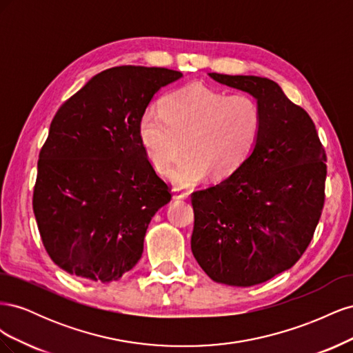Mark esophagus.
<instances>
[{"instance_id":"esophagus-1","label":"esophagus","mask_w":353,"mask_h":353,"mask_svg":"<svg viewBox=\"0 0 353 353\" xmlns=\"http://www.w3.org/2000/svg\"><path fill=\"white\" fill-rule=\"evenodd\" d=\"M172 191H174V199H176V200L187 199V197H188V194H190V191L183 190V188H179V187H175Z\"/></svg>"}]
</instances>
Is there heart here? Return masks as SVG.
<instances>
[{"instance_id":"heart-1","label":"heart","mask_w":353,"mask_h":353,"mask_svg":"<svg viewBox=\"0 0 353 353\" xmlns=\"http://www.w3.org/2000/svg\"><path fill=\"white\" fill-rule=\"evenodd\" d=\"M262 130V110L252 95L190 83L166 94L160 109L150 108L140 122L144 152L159 172H166L181 150L170 178L193 185L206 176H223L249 156Z\"/></svg>"}]
</instances>
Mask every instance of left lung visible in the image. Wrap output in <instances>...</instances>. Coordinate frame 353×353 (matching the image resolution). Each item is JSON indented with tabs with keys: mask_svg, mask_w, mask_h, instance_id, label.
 Instances as JSON below:
<instances>
[{
	"mask_svg": "<svg viewBox=\"0 0 353 353\" xmlns=\"http://www.w3.org/2000/svg\"><path fill=\"white\" fill-rule=\"evenodd\" d=\"M209 74L258 100L262 130L236 172L191 194V250L213 281L250 287L292 268L307 249L325 201L327 156L311 116L279 83Z\"/></svg>",
	"mask_w": 353,
	"mask_h": 353,
	"instance_id": "obj_1",
	"label": "left lung"
}]
</instances>
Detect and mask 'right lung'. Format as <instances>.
<instances>
[{
    "label": "right lung",
    "instance_id": "obj_1",
    "mask_svg": "<svg viewBox=\"0 0 353 353\" xmlns=\"http://www.w3.org/2000/svg\"><path fill=\"white\" fill-rule=\"evenodd\" d=\"M181 77L165 68L103 70L52 117L32 208L63 271L110 283L140 261L148 223L172 199L144 152L140 122L153 95Z\"/></svg>",
    "mask_w": 353,
    "mask_h": 353
}]
</instances>
